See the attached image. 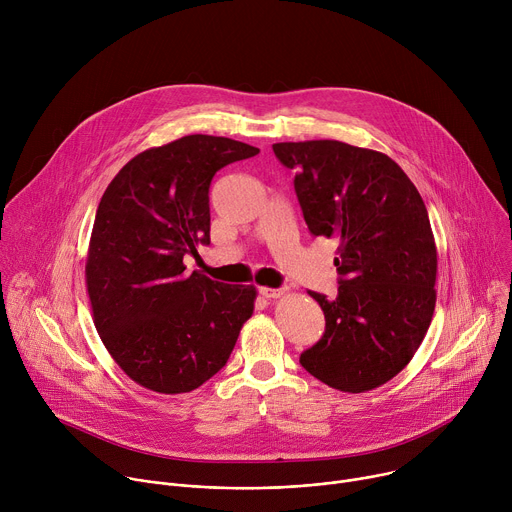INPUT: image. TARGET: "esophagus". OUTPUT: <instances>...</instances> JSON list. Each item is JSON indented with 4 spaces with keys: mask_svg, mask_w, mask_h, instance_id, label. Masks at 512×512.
Listing matches in <instances>:
<instances>
[{
    "mask_svg": "<svg viewBox=\"0 0 512 512\" xmlns=\"http://www.w3.org/2000/svg\"><path fill=\"white\" fill-rule=\"evenodd\" d=\"M259 294L263 298H279L283 296V289H275V287H259Z\"/></svg>",
    "mask_w": 512,
    "mask_h": 512,
    "instance_id": "obj_1",
    "label": "esophagus"
}]
</instances>
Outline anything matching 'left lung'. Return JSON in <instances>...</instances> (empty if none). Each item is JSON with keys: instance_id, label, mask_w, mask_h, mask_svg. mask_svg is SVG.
I'll list each match as a JSON object with an SVG mask.
<instances>
[{"instance_id": "8db88e82", "label": "left lung", "mask_w": 512, "mask_h": 512, "mask_svg": "<svg viewBox=\"0 0 512 512\" xmlns=\"http://www.w3.org/2000/svg\"><path fill=\"white\" fill-rule=\"evenodd\" d=\"M273 154L296 172L308 231L340 241L338 296L308 291L326 330L300 364L344 393L381 387L407 367L431 324L437 253L427 208L381 152L318 139L273 143Z\"/></svg>"}]
</instances>
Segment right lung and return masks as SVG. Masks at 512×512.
<instances>
[{
    "label": "right lung",
    "instance_id": "1",
    "mask_svg": "<svg viewBox=\"0 0 512 512\" xmlns=\"http://www.w3.org/2000/svg\"><path fill=\"white\" fill-rule=\"evenodd\" d=\"M257 154L229 137L186 135L137 154L99 202L87 259L95 326L145 389H198L225 367L253 314V285L188 275L184 257L210 243L214 174Z\"/></svg>",
    "mask_w": 512,
    "mask_h": 512
}]
</instances>
